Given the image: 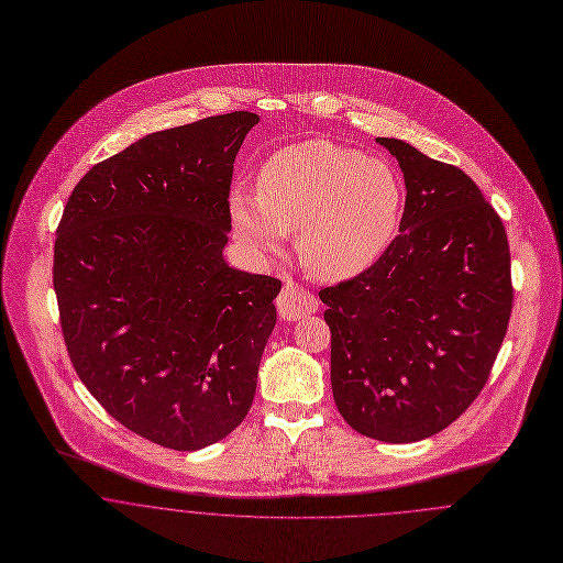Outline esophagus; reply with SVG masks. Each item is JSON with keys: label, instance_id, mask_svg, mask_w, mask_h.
I'll use <instances>...</instances> for the list:
<instances>
[{"label": "esophagus", "instance_id": "obj_1", "mask_svg": "<svg viewBox=\"0 0 563 563\" xmlns=\"http://www.w3.org/2000/svg\"><path fill=\"white\" fill-rule=\"evenodd\" d=\"M276 307H278L283 319L296 321V319H302V317L317 311V298L307 287H302L294 280H287L280 296L276 298Z\"/></svg>", "mask_w": 563, "mask_h": 563}]
</instances>
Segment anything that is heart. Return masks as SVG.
<instances>
[{
    "mask_svg": "<svg viewBox=\"0 0 563 563\" xmlns=\"http://www.w3.org/2000/svg\"><path fill=\"white\" fill-rule=\"evenodd\" d=\"M404 189L386 162L354 148L309 140L274 153L258 194L231 196L238 233L265 252L300 231L298 251L323 280L358 276L382 256L399 229Z\"/></svg>",
    "mask_w": 563,
    "mask_h": 563,
    "instance_id": "obj_1",
    "label": "heart"
}]
</instances>
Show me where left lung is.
Listing matches in <instances>:
<instances>
[{"label": "left lung", "instance_id": "left-lung-1", "mask_svg": "<svg viewBox=\"0 0 563 563\" xmlns=\"http://www.w3.org/2000/svg\"><path fill=\"white\" fill-rule=\"evenodd\" d=\"M377 142L408 189L399 235L319 298L341 417L363 437L415 442L486 386L511 314V256L499 213L466 173L404 140Z\"/></svg>", "mask_w": 563, "mask_h": 563}]
</instances>
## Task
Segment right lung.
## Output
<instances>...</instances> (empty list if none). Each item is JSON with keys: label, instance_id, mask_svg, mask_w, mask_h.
<instances>
[{"label": "right lung", "instance_id": "obj_1", "mask_svg": "<svg viewBox=\"0 0 563 563\" xmlns=\"http://www.w3.org/2000/svg\"><path fill=\"white\" fill-rule=\"evenodd\" d=\"M258 117L151 133L92 166L56 231L54 289L68 358L126 430L175 451L249 415L280 280L227 265L229 191Z\"/></svg>", "mask_w": 563, "mask_h": 563}]
</instances>
